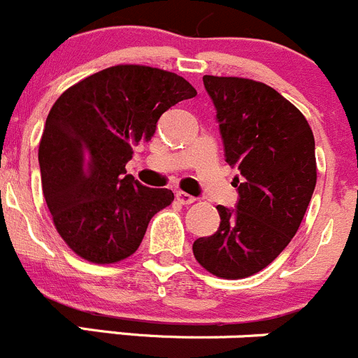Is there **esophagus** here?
I'll list each match as a JSON object with an SVG mask.
<instances>
[{
  "label": "esophagus",
  "instance_id": "1",
  "mask_svg": "<svg viewBox=\"0 0 358 358\" xmlns=\"http://www.w3.org/2000/svg\"><path fill=\"white\" fill-rule=\"evenodd\" d=\"M176 201H178L180 204H192V203H196V197H192L190 194L178 190V192H176Z\"/></svg>",
  "mask_w": 358,
  "mask_h": 358
}]
</instances>
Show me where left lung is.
<instances>
[{
  "label": "left lung",
  "mask_w": 358,
  "mask_h": 358,
  "mask_svg": "<svg viewBox=\"0 0 358 358\" xmlns=\"http://www.w3.org/2000/svg\"><path fill=\"white\" fill-rule=\"evenodd\" d=\"M217 110L225 161L238 168L236 210L220 206V227L194 241L197 262L239 280L269 266L296 236L317 185L315 138L303 113L262 82L203 76Z\"/></svg>",
  "instance_id": "left-lung-1"
}]
</instances>
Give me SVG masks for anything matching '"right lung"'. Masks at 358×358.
I'll list each match as a JSON object with an SVG mask.
<instances>
[{"label": "right lung", "instance_id": "obj_1", "mask_svg": "<svg viewBox=\"0 0 358 358\" xmlns=\"http://www.w3.org/2000/svg\"><path fill=\"white\" fill-rule=\"evenodd\" d=\"M197 92L171 71L119 64L59 96L41 134V187L55 229L82 259L133 255L148 222L175 199L127 175L133 147L150 141L162 113Z\"/></svg>", "mask_w": 358, "mask_h": 358}]
</instances>
